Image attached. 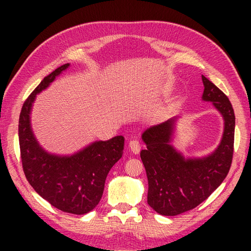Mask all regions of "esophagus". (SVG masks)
I'll list each match as a JSON object with an SVG mask.
<instances>
[{"instance_id":"1","label":"esophagus","mask_w":251,"mask_h":251,"mask_svg":"<svg viewBox=\"0 0 251 251\" xmlns=\"http://www.w3.org/2000/svg\"><path fill=\"white\" fill-rule=\"evenodd\" d=\"M128 147L130 149V151L134 153V154H138L141 150V146H140V142L138 140H130L128 143Z\"/></svg>"}]
</instances>
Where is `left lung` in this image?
I'll list each match as a JSON object with an SVG mask.
<instances>
[{
  "mask_svg": "<svg viewBox=\"0 0 251 251\" xmlns=\"http://www.w3.org/2000/svg\"><path fill=\"white\" fill-rule=\"evenodd\" d=\"M202 99L211 101L225 119L221 143L209 156L184 157L170 146L176 119L149 127L142 134L147 145L140 153L149 191L148 204L163 216H177L193 209L210 196L231 168L235 115L226 95L204 75Z\"/></svg>",
  "mask_w": 251,
  "mask_h": 251,
  "instance_id": "1",
  "label": "left lung"
}]
</instances>
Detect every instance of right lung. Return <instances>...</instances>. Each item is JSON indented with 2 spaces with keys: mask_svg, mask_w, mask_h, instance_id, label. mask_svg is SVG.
Listing matches in <instances>:
<instances>
[{
  "mask_svg": "<svg viewBox=\"0 0 251 251\" xmlns=\"http://www.w3.org/2000/svg\"><path fill=\"white\" fill-rule=\"evenodd\" d=\"M66 63L43 78L24 102L19 115L20 157L26 180L44 200L59 210L84 215L98 205L110 169L123 155L124 137L95 142L72 156L45 152L32 134L30 111L36 94L66 70Z\"/></svg>",
  "mask_w": 251,
  "mask_h": 251,
  "instance_id": "right-lung-1",
  "label": "right lung"
}]
</instances>
